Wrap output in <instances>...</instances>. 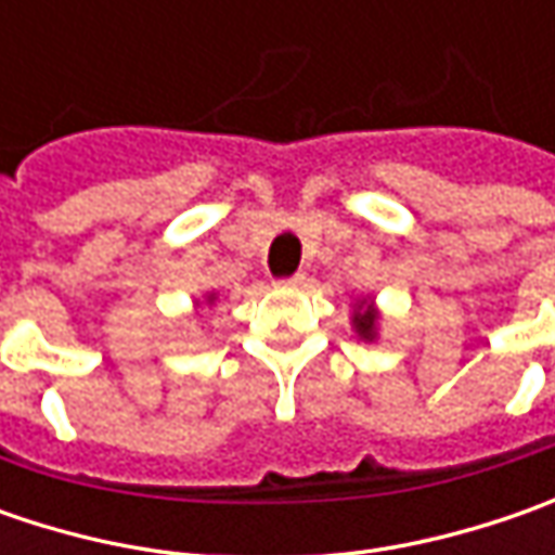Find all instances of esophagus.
<instances>
[{
  "mask_svg": "<svg viewBox=\"0 0 555 555\" xmlns=\"http://www.w3.org/2000/svg\"><path fill=\"white\" fill-rule=\"evenodd\" d=\"M306 281H309V278H306L302 271H296V274H289V278H284L281 284H284V287H302Z\"/></svg>",
  "mask_w": 555,
  "mask_h": 555,
  "instance_id": "34e87169",
  "label": "esophagus"
}]
</instances>
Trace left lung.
<instances>
[{"label":"left lung","mask_w":555,"mask_h":555,"mask_svg":"<svg viewBox=\"0 0 555 555\" xmlns=\"http://www.w3.org/2000/svg\"><path fill=\"white\" fill-rule=\"evenodd\" d=\"M354 327H358V333H361V336H367V339H371V336H373V314H371V311H364V314H354Z\"/></svg>","instance_id":"1"}]
</instances>
